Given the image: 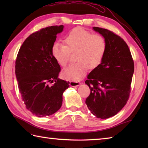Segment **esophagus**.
<instances>
[{
    "label": "esophagus",
    "mask_w": 148,
    "mask_h": 148,
    "mask_svg": "<svg viewBox=\"0 0 148 148\" xmlns=\"http://www.w3.org/2000/svg\"><path fill=\"white\" fill-rule=\"evenodd\" d=\"M80 85H81V83L79 82L75 81V80H72V81L70 82V86L72 87H77L80 86Z\"/></svg>",
    "instance_id": "34e87169"
}]
</instances>
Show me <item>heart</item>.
I'll return each instance as SVG.
<instances>
[{"instance_id": "b5f03b06", "label": "heart", "mask_w": 148, "mask_h": 148, "mask_svg": "<svg viewBox=\"0 0 148 148\" xmlns=\"http://www.w3.org/2000/svg\"><path fill=\"white\" fill-rule=\"evenodd\" d=\"M64 44L55 43L51 47L52 56L62 66H66L71 53H76L77 62L69 64L62 70L64 77L69 79H82L88 71L96 69L101 63L106 51L104 37L82 28L70 31L64 39Z\"/></svg>"}]
</instances>
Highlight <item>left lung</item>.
<instances>
[{"instance_id":"left-lung-1","label":"left lung","mask_w":148,"mask_h":148,"mask_svg":"<svg viewBox=\"0 0 148 148\" xmlns=\"http://www.w3.org/2000/svg\"><path fill=\"white\" fill-rule=\"evenodd\" d=\"M106 42L101 63L92 70L85 82L91 90L86 104L97 118L116 115L128 101L134 61L127 44L121 37L106 29L93 27Z\"/></svg>"}]
</instances>
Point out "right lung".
<instances>
[{"label": "right lung", "instance_id": "right-lung-1", "mask_svg": "<svg viewBox=\"0 0 148 148\" xmlns=\"http://www.w3.org/2000/svg\"><path fill=\"white\" fill-rule=\"evenodd\" d=\"M63 28L47 27L31 34L17 56L15 67L19 92L27 109L40 117L58 111L63 92L69 87V82L58 77L61 67L51 53L57 34Z\"/></svg>", "mask_w": 148, "mask_h": 148}]
</instances>
